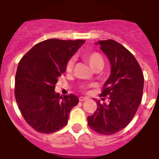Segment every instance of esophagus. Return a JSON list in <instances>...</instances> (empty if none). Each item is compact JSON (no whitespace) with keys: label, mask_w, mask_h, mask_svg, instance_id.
Returning a JSON list of instances; mask_svg holds the SVG:
<instances>
[{"label":"esophagus","mask_w":159,"mask_h":159,"mask_svg":"<svg viewBox=\"0 0 159 159\" xmlns=\"http://www.w3.org/2000/svg\"><path fill=\"white\" fill-rule=\"evenodd\" d=\"M79 99H80V102H84V101L88 100V98H87V97H80V98H79Z\"/></svg>","instance_id":"obj_1"}]
</instances>
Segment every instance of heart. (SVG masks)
<instances>
[{
  "mask_svg": "<svg viewBox=\"0 0 159 159\" xmlns=\"http://www.w3.org/2000/svg\"><path fill=\"white\" fill-rule=\"evenodd\" d=\"M84 58L89 64L90 67H92L93 70L98 69V68H102V67L104 65V60H103L102 56L99 53L95 52H87L84 56ZM73 65H74V60L71 59L68 61L67 64V67H66L67 71H71L72 70ZM86 88V86H81V88H83V89H85Z\"/></svg>",
  "mask_w": 159,
  "mask_h": 159,
  "instance_id": "obj_1",
  "label": "heart"
}]
</instances>
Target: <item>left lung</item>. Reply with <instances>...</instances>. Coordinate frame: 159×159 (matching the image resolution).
Returning <instances> with one entry per match:
<instances>
[{
  "label": "left lung",
  "mask_w": 159,
  "mask_h": 159,
  "mask_svg": "<svg viewBox=\"0 0 159 159\" xmlns=\"http://www.w3.org/2000/svg\"><path fill=\"white\" fill-rule=\"evenodd\" d=\"M100 49L110 60L111 75L97 100V109L88 116V125L99 134L111 135L130 123L142 101L144 77L141 67L130 52L113 40H100ZM96 44L98 43H96Z\"/></svg>",
  "instance_id": "1"
}]
</instances>
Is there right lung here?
<instances>
[{
    "instance_id": "1",
    "label": "right lung",
    "mask_w": 159,
    "mask_h": 159,
    "mask_svg": "<svg viewBox=\"0 0 159 159\" xmlns=\"http://www.w3.org/2000/svg\"><path fill=\"white\" fill-rule=\"evenodd\" d=\"M84 40L49 39L36 43L22 57L15 80V98L25 120L35 130L51 134L66 126L79 102L74 94L55 92L58 78Z\"/></svg>"
}]
</instances>
